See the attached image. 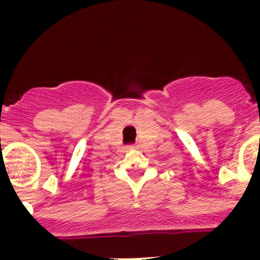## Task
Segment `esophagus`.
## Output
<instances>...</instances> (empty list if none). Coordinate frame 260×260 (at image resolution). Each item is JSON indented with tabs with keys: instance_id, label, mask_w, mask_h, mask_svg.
Here are the masks:
<instances>
[{
	"instance_id": "1",
	"label": "esophagus",
	"mask_w": 260,
	"mask_h": 260,
	"mask_svg": "<svg viewBox=\"0 0 260 260\" xmlns=\"http://www.w3.org/2000/svg\"><path fill=\"white\" fill-rule=\"evenodd\" d=\"M127 148H128V150H134L135 147H134V146H128V147H127Z\"/></svg>"
}]
</instances>
